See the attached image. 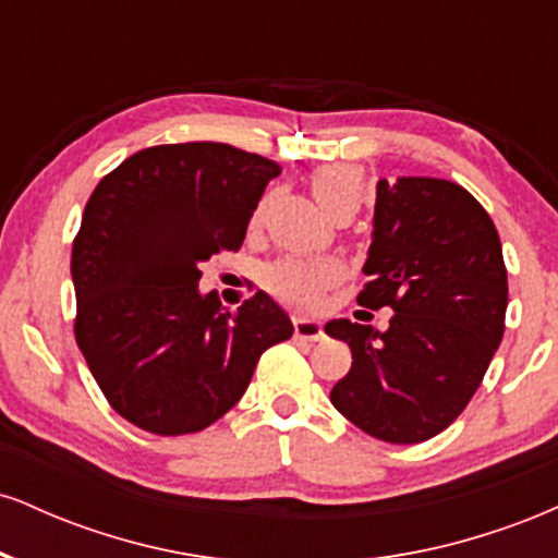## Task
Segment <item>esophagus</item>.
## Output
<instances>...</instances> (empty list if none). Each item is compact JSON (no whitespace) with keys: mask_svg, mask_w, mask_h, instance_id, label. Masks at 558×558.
I'll list each match as a JSON object with an SVG mask.
<instances>
[{"mask_svg":"<svg viewBox=\"0 0 558 558\" xmlns=\"http://www.w3.org/2000/svg\"><path fill=\"white\" fill-rule=\"evenodd\" d=\"M293 336L304 338V341H319V338L325 336L323 323H319V319H315V317L296 315V317H293Z\"/></svg>","mask_w":558,"mask_h":558,"instance_id":"34e87169","label":"esophagus"}]
</instances>
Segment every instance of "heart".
I'll return each instance as SVG.
<instances>
[{"label":"heart","mask_w":558,"mask_h":558,"mask_svg":"<svg viewBox=\"0 0 558 558\" xmlns=\"http://www.w3.org/2000/svg\"><path fill=\"white\" fill-rule=\"evenodd\" d=\"M312 194L325 213L338 207H360L364 175L354 165H323L310 178ZM338 278V270L328 262L315 259H280L267 270V286L280 299L293 304H315L317 293Z\"/></svg>","instance_id":"obj_1"}]
</instances>
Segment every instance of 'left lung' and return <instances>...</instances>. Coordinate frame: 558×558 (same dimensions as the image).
Segmentation results:
<instances>
[{
  "instance_id": "1",
  "label": "left lung",
  "mask_w": 558,
  "mask_h": 558,
  "mask_svg": "<svg viewBox=\"0 0 558 558\" xmlns=\"http://www.w3.org/2000/svg\"><path fill=\"white\" fill-rule=\"evenodd\" d=\"M360 293L390 306L388 330L330 319L351 349L330 401L360 430L420 444L446 430L483 383L504 338L509 283L496 226L462 185L440 178H380Z\"/></svg>"
}]
</instances>
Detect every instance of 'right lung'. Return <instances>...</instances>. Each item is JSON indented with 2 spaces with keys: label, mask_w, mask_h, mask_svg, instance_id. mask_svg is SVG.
<instances>
[{
  "label": "right lung",
  "mask_w": 558,
  "mask_h": 558,
  "mask_svg": "<svg viewBox=\"0 0 558 558\" xmlns=\"http://www.w3.org/2000/svg\"><path fill=\"white\" fill-rule=\"evenodd\" d=\"M272 159L217 141L151 146L101 178L73 243L75 341L120 417L157 435L209 427L239 403L262 351L293 336L265 291L235 312L198 288L235 252Z\"/></svg>",
  "instance_id": "right-lung-1"
}]
</instances>
